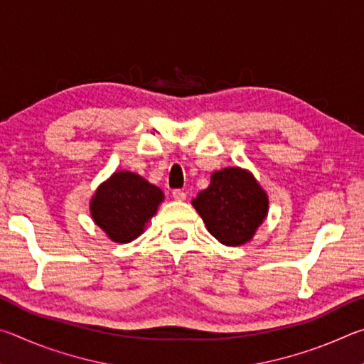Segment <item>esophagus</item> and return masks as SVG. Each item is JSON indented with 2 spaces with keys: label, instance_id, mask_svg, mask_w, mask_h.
Returning <instances> with one entry per match:
<instances>
[{
  "label": "esophagus",
  "instance_id": "34e87169",
  "mask_svg": "<svg viewBox=\"0 0 364 364\" xmlns=\"http://www.w3.org/2000/svg\"><path fill=\"white\" fill-rule=\"evenodd\" d=\"M173 199H176V200H184L186 199V193H184L183 189H173Z\"/></svg>",
  "mask_w": 364,
  "mask_h": 364
}]
</instances>
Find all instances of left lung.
Segmentation results:
<instances>
[{
  "label": "left lung",
  "mask_w": 364,
  "mask_h": 364,
  "mask_svg": "<svg viewBox=\"0 0 364 364\" xmlns=\"http://www.w3.org/2000/svg\"><path fill=\"white\" fill-rule=\"evenodd\" d=\"M193 205L208 232L225 245H241L254 236L267 217L268 197L249 171L225 168L210 176Z\"/></svg>",
  "instance_id": "8db88e82"
}]
</instances>
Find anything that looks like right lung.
<instances>
[{
    "instance_id": "add662e5",
    "label": "right lung",
    "mask_w": 364,
    "mask_h": 364,
    "mask_svg": "<svg viewBox=\"0 0 364 364\" xmlns=\"http://www.w3.org/2000/svg\"><path fill=\"white\" fill-rule=\"evenodd\" d=\"M164 200V193L144 178L117 171L101 184L91 200L95 223L115 242L125 244L144 231V225Z\"/></svg>"
}]
</instances>
